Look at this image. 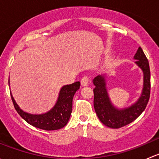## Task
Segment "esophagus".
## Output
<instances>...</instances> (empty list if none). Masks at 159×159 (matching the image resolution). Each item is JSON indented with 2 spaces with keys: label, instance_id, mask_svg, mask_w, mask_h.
Returning <instances> with one entry per match:
<instances>
[{
  "label": "esophagus",
  "instance_id": "1",
  "mask_svg": "<svg viewBox=\"0 0 159 159\" xmlns=\"http://www.w3.org/2000/svg\"><path fill=\"white\" fill-rule=\"evenodd\" d=\"M90 81V78L89 76H87V75H85V76H84L82 78V79L81 80V84L82 86H87L88 84H89Z\"/></svg>",
  "mask_w": 159,
  "mask_h": 159
}]
</instances>
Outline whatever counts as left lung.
Here are the masks:
<instances>
[{"label": "left lung", "mask_w": 159, "mask_h": 159, "mask_svg": "<svg viewBox=\"0 0 159 159\" xmlns=\"http://www.w3.org/2000/svg\"><path fill=\"white\" fill-rule=\"evenodd\" d=\"M135 64L143 71V89L137 102L128 108L118 109L112 105L108 91L105 75L94 78V108L99 120L105 125L112 129H119L132 122L145 109L150 97V68L148 61L142 48L139 47L134 54Z\"/></svg>", "instance_id": "8db88e82"}]
</instances>
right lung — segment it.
<instances>
[{
  "instance_id": "add662e5",
  "label": "right lung",
  "mask_w": 159,
  "mask_h": 159,
  "mask_svg": "<svg viewBox=\"0 0 159 159\" xmlns=\"http://www.w3.org/2000/svg\"><path fill=\"white\" fill-rule=\"evenodd\" d=\"M10 84V81H8ZM81 83L76 81L71 84L65 85L59 92L58 98L54 106L49 111L41 115H33L25 112L19 108L11 94L14 108L20 116L34 127L46 131L61 129L69 121L72 111V100L75 92L79 89Z\"/></svg>"
}]
</instances>
